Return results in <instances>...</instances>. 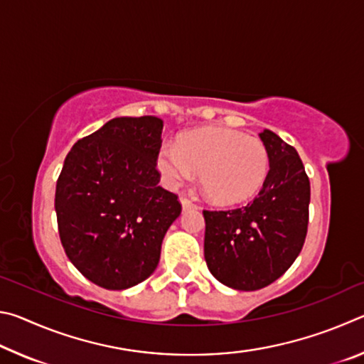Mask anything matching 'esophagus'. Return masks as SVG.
Segmentation results:
<instances>
[{
	"label": "esophagus",
	"mask_w": 364,
	"mask_h": 364,
	"mask_svg": "<svg viewBox=\"0 0 364 364\" xmlns=\"http://www.w3.org/2000/svg\"><path fill=\"white\" fill-rule=\"evenodd\" d=\"M181 205L184 210H189V208H196V204L193 200H189L188 197H181Z\"/></svg>",
	"instance_id": "esophagus-1"
}]
</instances>
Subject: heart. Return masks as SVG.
<instances>
[{
    "label": "heart",
    "instance_id": "b5f03b06",
    "mask_svg": "<svg viewBox=\"0 0 364 364\" xmlns=\"http://www.w3.org/2000/svg\"><path fill=\"white\" fill-rule=\"evenodd\" d=\"M268 151L260 139L230 128H200L173 143H162L157 168L168 188H178L200 171V184L223 205L250 199L268 173Z\"/></svg>",
    "mask_w": 364,
    "mask_h": 364
}]
</instances>
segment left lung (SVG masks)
Here are the masks:
<instances>
[{
	"label": "left lung",
	"mask_w": 364,
	"mask_h": 364,
	"mask_svg": "<svg viewBox=\"0 0 364 364\" xmlns=\"http://www.w3.org/2000/svg\"><path fill=\"white\" fill-rule=\"evenodd\" d=\"M269 171L247 205L204 210V255L210 273L237 291H258L286 273L304 247L310 180L297 151L263 130Z\"/></svg>",
	"instance_id": "1"
}]
</instances>
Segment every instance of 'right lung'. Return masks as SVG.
Masks as SVG:
<instances>
[{
  "mask_svg": "<svg viewBox=\"0 0 364 364\" xmlns=\"http://www.w3.org/2000/svg\"><path fill=\"white\" fill-rule=\"evenodd\" d=\"M162 128L152 115L117 117L64 160L54 199L60 242L80 273L104 289L149 278L181 213L178 196L159 186Z\"/></svg>",
  "mask_w": 364,
  "mask_h": 364,
  "instance_id": "obj_1",
  "label": "right lung"
}]
</instances>
